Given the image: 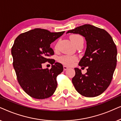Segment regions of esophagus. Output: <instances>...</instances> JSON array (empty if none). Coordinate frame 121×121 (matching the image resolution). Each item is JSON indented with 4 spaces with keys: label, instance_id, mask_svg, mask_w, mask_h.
<instances>
[{
    "label": "esophagus",
    "instance_id": "obj_1",
    "mask_svg": "<svg viewBox=\"0 0 121 121\" xmlns=\"http://www.w3.org/2000/svg\"><path fill=\"white\" fill-rule=\"evenodd\" d=\"M63 68H64V70H67V69H69V67H67V66H64Z\"/></svg>",
    "mask_w": 121,
    "mask_h": 121
}]
</instances>
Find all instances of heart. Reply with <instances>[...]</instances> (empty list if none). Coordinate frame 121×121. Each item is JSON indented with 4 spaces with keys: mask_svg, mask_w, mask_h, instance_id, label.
<instances>
[{
    "mask_svg": "<svg viewBox=\"0 0 121 121\" xmlns=\"http://www.w3.org/2000/svg\"><path fill=\"white\" fill-rule=\"evenodd\" d=\"M70 40L74 45L76 46L80 44H83V38L81 35L78 34H75L71 35ZM57 45L55 46V49L57 48ZM77 60V57L74 55H62L60 56L58 59V61L61 63L66 66H72Z\"/></svg>",
    "mask_w": 121,
    "mask_h": 121,
    "instance_id": "b5f03b06",
    "label": "heart"
}]
</instances>
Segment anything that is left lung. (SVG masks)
<instances>
[{"label": "left lung", "instance_id": "left-lung-1", "mask_svg": "<svg viewBox=\"0 0 121 121\" xmlns=\"http://www.w3.org/2000/svg\"><path fill=\"white\" fill-rule=\"evenodd\" d=\"M85 37L87 48L78 65L87 67V72L75 68L72 82L76 91L85 97L100 95L112 81L117 64V50L112 37L106 30L85 24L66 33ZM85 68V67H84Z\"/></svg>", "mask_w": 121, "mask_h": 121}]
</instances>
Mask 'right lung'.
Masks as SVG:
<instances>
[{"label":"right lung","instance_id":"obj_1","mask_svg":"<svg viewBox=\"0 0 121 121\" xmlns=\"http://www.w3.org/2000/svg\"><path fill=\"white\" fill-rule=\"evenodd\" d=\"M64 33L36 28L21 34L14 41L12 55L17 81L31 97L47 99L55 91L56 77L63 71V66L49 59L54 54L50 44ZM47 61L53 65L52 68L43 69L42 64Z\"/></svg>","mask_w":121,"mask_h":121}]
</instances>
